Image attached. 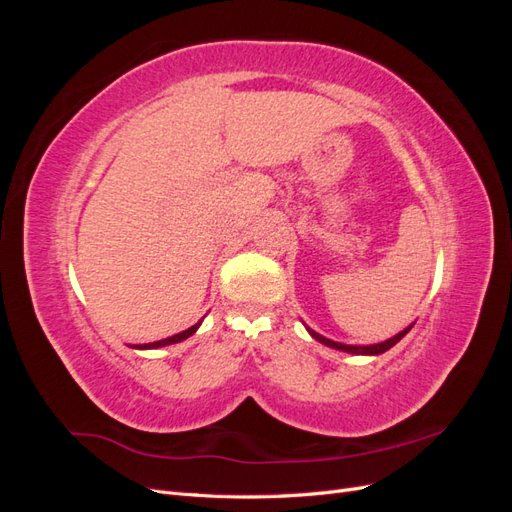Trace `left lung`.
<instances>
[{"mask_svg": "<svg viewBox=\"0 0 512 512\" xmlns=\"http://www.w3.org/2000/svg\"><path fill=\"white\" fill-rule=\"evenodd\" d=\"M414 327V322L410 324V327H406L404 331H399L397 335H393L391 339H386V342H380V344H369V346H350V344H342V342H333V339H329V337H324V335H320V333H316L314 329H309V327H305L307 329V333L312 335L316 342H320V344H324V346H329V348H333V350H342V352H348V354H365V356H376V354H382V352H386L389 348H393L401 337H406V333L410 331Z\"/></svg>", "mask_w": 512, "mask_h": 512, "instance_id": "left-lung-1", "label": "left lung"}]
</instances>
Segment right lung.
Wrapping results in <instances>:
<instances>
[{
	"mask_svg": "<svg viewBox=\"0 0 512 512\" xmlns=\"http://www.w3.org/2000/svg\"><path fill=\"white\" fill-rule=\"evenodd\" d=\"M200 322H203V320H200ZM200 322H196L194 327L185 329V331H181V333H177V335H170V337H166V339H160V342H151V344H136V346H132V348H136V350H153V348H164V346H170V344H179V342H183V339L192 337V335L198 331Z\"/></svg>",
	"mask_w": 512,
	"mask_h": 512,
	"instance_id": "obj_1",
	"label": "right lung"
}]
</instances>
